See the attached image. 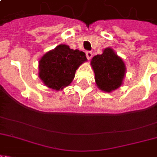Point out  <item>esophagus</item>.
Masks as SVG:
<instances>
[{
	"instance_id": "34e87169",
	"label": "esophagus",
	"mask_w": 157,
	"mask_h": 157,
	"mask_svg": "<svg viewBox=\"0 0 157 157\" xmlns=\"http://www.w3.org/2000/svg\"><path fill=\"white\" fill-rule=\"evenodd\" d=\"M86 56H87V58H88V59H91L92 57H93V54H92V52L90 51L86 52Z\"/></svg>"
}]
</instances>
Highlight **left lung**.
I'll return each mask as SVG.
<instances>
[{"label": "left lung", "instance_id": "obj_1", "mask_svg": "<svg viewBox=\"0 0 157 157\" xmlns=\"http://www.w3.org/2000/svg\"><path fill=\"white\" fill-rule=\"evenodd\" d=\"M98 88L103 92L113 91L122 84L126 66L113 49L107 48L102 55H95L91 60Z\"/></svg>", "mask_w": 157, "mask_h": 157}]
</instances>
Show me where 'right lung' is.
I'll list each match as a JSON object with an SVG mask.
<instances>
[{"instance_id": "obj_1", "label": "right lung", "mask_w": 157, "mask_h": 157, "mask_svg": "<svg viewBox=\"0 0 157 157\" xmlns=\"http://www.w3.org/2000/svg\"><path fill=\"white\" fill-rule=\"evenodd\" d=\"M85 61V53L59 44L40 59L39 77L48 88L62 90L71 83L76 70Z\"/></svg>"}]
</instances>
